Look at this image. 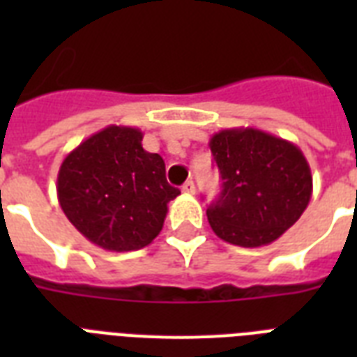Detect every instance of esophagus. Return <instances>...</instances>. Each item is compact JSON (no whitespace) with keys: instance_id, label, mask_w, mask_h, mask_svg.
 <instances>
[{"instance_id":"34e87169","label":"esophagus","mask_w":357,"mask_h":357,"mask_svg":"<svg viewBox=\"0 0 357 357\" xmlns=\"http://www.w3.org/2000/svg\"><path fill=\"white\" fill-rule=\"evenodd\" d=\"M181 190H183L185 195H195V192H196L195 181H192V179H189V181H185L183 187H181Z\"/></svg>"}]
</instances>
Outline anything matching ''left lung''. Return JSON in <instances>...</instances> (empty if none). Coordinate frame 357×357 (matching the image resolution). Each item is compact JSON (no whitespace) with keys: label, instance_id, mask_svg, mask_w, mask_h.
<instances>
[{"label":"left lung","instance_id":"left-lung-1","mask_svg":"<svg viewBox=\"0 0 357 357\" xmlns=\"http://www.w3.org/2000/svg\"><path fill=\"white\" fill-rule=\"evenodd\" d=\"M222 192L207 209L222 241L243 248L274 243L311 200L313 178L302 150L255 128L222 129L209 140Z\"/></svg>","mask_w":357,"mask_h":357}]
</instances>
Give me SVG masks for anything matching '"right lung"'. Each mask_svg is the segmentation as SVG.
Masks as SVG:
<instances>
[{
    "label": "right lung",
    "instance_id": "add662e5",
    "mask_svg": "<svg viewBox=\"0 0 357 357\" xmlns=\"http://www.w3.org/2000/svg\"><path fill=\"white\" fill-rule=\"evenodd\" d=\"M142 131L107 126L64 157L57 198L72 226L109 252L148 246L162 229L168 202L179 189L168 185L165 161L142 148Z\"/></svg>",
    "mask_w": 357,
    "mask_h": 357
}]
</instances>
